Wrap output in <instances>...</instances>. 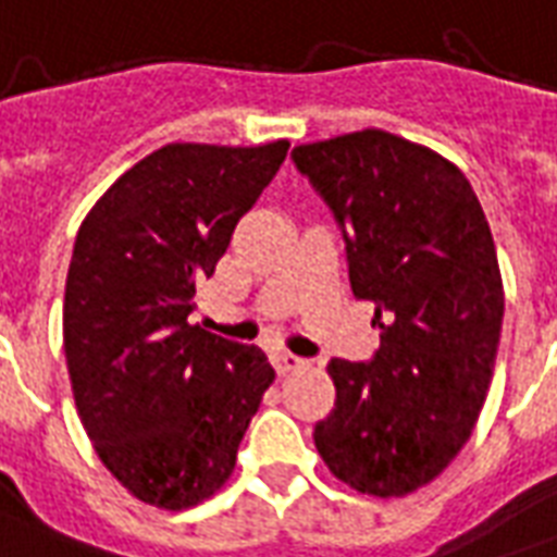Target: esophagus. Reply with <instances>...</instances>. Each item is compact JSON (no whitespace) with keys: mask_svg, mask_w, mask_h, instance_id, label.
<instances>
[{"mask_svg":"<svg viewBox=\"0 0 557 557\" xmlns=\"http://www.w3.org/2000/svg\"><path fill=\"white\" fill-rule=\"evenodd\" d=\"M271 362H274V369H277L280 374L295 372V369H304V366H307V360H304V357H295V354H289V351H274L271 354Z\"/></svg>","mask_w":557,"mask_h":557,"instance_id":"esophagus-1","label":"esophagus"}]
</instances>
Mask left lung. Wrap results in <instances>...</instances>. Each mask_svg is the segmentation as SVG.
<instances>
[{
	"mask_svg": "<svg viewBox=\"0 0 557 557\" xmlns=\"http://www.w3.org/2000/svg\"><path fill=\"white\" fill-rule=\"evenodd\" d=\"M292 159L333 209L357 300H372V362L331 360L336 405L315 422L342 484L398 498L431 484L472 434L496 366L505 289L463 171L383 129L300 144Z\"/></svg>",
	"mask_w": 557,
	"mask_h": 557,
	"instance_id": "1",
	"label": "left lung"
}]
</instances>
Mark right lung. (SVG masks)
Here are the masks:
<instances>
[{
	"label": "right lung",
	"instance_id": "add662e5",
	"mask_svg": "<svg viewBox=\"0 0 557 557\" xmlns=\"http://www.w3.org/2000/svg\"><path fill=\"white\" fill-rule=\"evenodd\" d=\"M286 152L289 141L164 144L82 221L64 289L73 398L102 467L144 505L215 496L274 381L257 345L188 315Z\"/></svg>",
	"mask_w": 557,
	"mask_h": 557
}]
</instances>
